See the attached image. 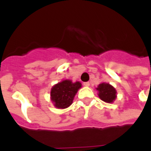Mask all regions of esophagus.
Instances as JSON below:
<instances>
[{"label": "esophagus", "instance_id": "1", "mask_svg": "<svg viewBox=\"0 0 151 151\" xmlns=\"http://www.w3.org/2000/svg\"><path fill=\"white\" fill-rule=\"evenodd\" d=\"M83 85L86 87H88L90 86V83H89V82H84V83H83Z\"/></svg>", "mask_w": 151, "mask_h": 151}]
</instances>
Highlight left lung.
I'll list each match as a JSON object with an SVG mask.
<instances>
[{"instance_id":"1","label":"left lung","mask_w":151,"mask_h":151,"mask_svg":"<svg viewBox=\"0 0 151 151\" xmlns=\"http://www.w3.org/2000/svg\"><path fill=\"white\" fill-rule=\"evenodd\" d=\"M96 89L99 91V97L104 102L111 103L116 99V90L109 83H101Z\"/></svg>"}]
</instances>
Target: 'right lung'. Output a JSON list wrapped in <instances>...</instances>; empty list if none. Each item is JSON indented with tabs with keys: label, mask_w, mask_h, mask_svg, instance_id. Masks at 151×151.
I'll use <instances>...</instances> for the list:
<instances>
[{
	"label": "right lung",
	"mask_w": 151,
	"mask_h": 151,
	"mask_svg": "<svg viewBox=\"0 0 151 151\" xmlns=\"http://www.w3.org/2000/svg\"><path fill=\"white\" fill-rule=\"evenodd\" d=\"M81 88L80 82L72 83L71 80H63L55 84L50 92L51 101L58 109H65L72 104L75 95Z\"/></svg>",
	"instance_id": "obj_1"
}]
</instances>
